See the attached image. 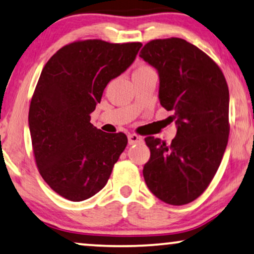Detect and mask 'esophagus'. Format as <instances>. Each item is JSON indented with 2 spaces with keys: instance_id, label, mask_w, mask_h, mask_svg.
<instances>
[{
  "instance_id": "34e87169",
  "label": "esophagus",
  "mask_w": 254,
  "mask_h": 254,
  "mask_svg": "<svg viewBox=\"0 0 254 254\" xmlns=\"http://www.w3.org/2000/svg\"><path fill=\"white\" fill-rule=\"evenodd\" d=\"M140 142H143V138H142V136H140V135H136V134L128 135V143L129 144L140 143Z\"/></svg>"
}]
</instances>
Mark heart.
I'll list each match as a JSON object with an SVG mask.
<instances>
[{
    "label": "heart",
    "mask_w": 254,
    "mask_h": 254,
    "mask_svg": "<svg viewBox=\"0 0 254 254\" xmlns=\"http://www.w3.org/2000/svg\"><path fill=\"white\" fill-rule=\"evenodd\" d=\"M151 70L152 69L150 67H148V65H140L136 71H151Z\"/></svg>",
    "instance_id": "heart-1"
}]
</instances>
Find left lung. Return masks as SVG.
<instances>
[{
	"label": "left lung",
	"instance_id": "obj_1",
	"mask_svg": "<svg viewBox=\"0 0 254 254\" xmlns=\"http://www.w3.org/2000/svg\"><path fill=\"white\" fill-rule=\"evenodd\" d=\"M140 57L157 69L159 102L177 125L170 144L145 137L143 177L151 193L173 206L192 202L216 173L228 144L229 89L213 59L180 38L155 39Z\"/></svg>",
	"mask_w": 254,
	"mask_h": 254
}]
</instances>
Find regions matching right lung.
Here are the masks:
<instances>
[{
  "label": "right lung",
  "mask_w": 254,
  "mask_h": 254,
  "mask_svg": "<svg viewBox=\"0 0 254 254\" xmlns=\"http://www.w3.org/2000/svg\"><path fill=\"white\" fill-rule=\"evenodd\" d=\"M141 46L78 40L45 64L30 104V134L39 173L64 199L77 202L98 193L126 148V135L97 129L90 114Z\"/></svg>",
  "instance_id": "1"
}]
</instances>
